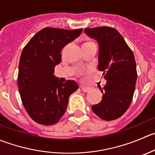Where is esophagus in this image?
Instances as JSON below:
<instances>
[{"mask_svg":"<svg viewBox=\"0 0 155 155\" xmlns=\"http://www.w3.org/2000/svg\"><path fill=\"white\" fill-rule=\"evenodd\" d=\"M81 88H82V90L83 91H85V92H88V91H90V89H91V88H89V87H86V86H84V85H80Z\"/></svg>","mask_w":155,"mask_h":155,"instance_id":"34e87169","label":"esophagus"}]
</instances>
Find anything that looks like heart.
Here are the masks:
<instances>
[{
	"mask_svg": "<svg viewBox=\"0 0 155 155\" xmlns=\"http://www.w3.org/2000/svg\"><path fill=\"white\" fill-rule=\"evenodd\" d=\"M90 43H91V42H90V41H87V42H85V43H84V44L82 45H88V44H90Z\"/></svg>",
	"mask_w": 155,
	"mask_h": 155,
	"instance_id": "heart-1",
	"label": "heart"
}]
</instances>
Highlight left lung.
Returning a JSON list of instances; mask_svg holds the SVG:
<instances>
[{"label": "left lung", "instance_id": "1", "mask_svg": "<svg viewBox=\"0 0 155 155\" xmlns=\"http://www.w3.org/2000/svg\"><path fill=\"white\" fill-rule=\"evenodd\" d=\"M84 31L98 44L97 69L107 80L103 88L99 86L101 101L91 110L104 120H114L127 110L133 100L137 79L134 54L115 28L102 26Z\"/></svg>", "mask_w": 155, "mask_h": 155}]
</instances>
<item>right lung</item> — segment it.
Returning <instances> with one entry per match:
<instances>
[{
	"instance_id": "1",
	"label": "right lung",
	"mask_w": 155,
	"mask_h": 155,
	"mask_svg": "<svg viewBox=\"0 0 155 155\" xmlns=\"http://www.w3.org/2000/svg\"><path fill=\"white\" fill-rule=\"evenodd\" d=\"M82 31V28H42L22 50L18 88L25 110L38 124H56L67 110L70 94L79 88L74 80L63 83L54 73V67L61 61L63 48L79 37Z\"/></svg>"
}]
</instances>
